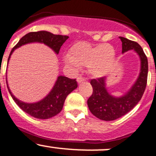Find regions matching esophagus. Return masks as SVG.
I'll use <instances>...</instances> for the list:
<instances>
[{
    "label": "esophagus",
    "instance_id": "1",
    "mask_svg": "<svg viewBox=\"0 0 156 156\" xmlns=\"http://www.w3.org/2000/svg\"><path fill=\"white\" fill-rule=\"evenodd\" d=\"M85 79L83 77H78V78H77V81H78V84H80V83L83 82V81H85Z\"/></svg>",
    "mask_w": 156,
    "mask_h": 156
}]
</instances>
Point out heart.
I'll use <instances>...</instances> for the list:
<instances>
[{"label": "heart", "mask_w": 156, "mask_h": 156, "mask_svg": "<svg viewBox=\"0 0 156 156\" xmlns=\"http://www.w3.org/2000/svg\"><path fill=\"white\" fill-rule=\"evenodd\" d=\"M115 50L112 45L102 44L91 46L81 41L70 48L65 56V62L75 72L81 66L88 67L90 75L94 78H101L112 71L115 63Z\"/></svg>", "instance_id": "obj_1"}]
</instances>
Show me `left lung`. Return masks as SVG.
I'll use <instances>...</instances> for the list:
<instances>
[{
	"mask_svg": "<svg viewBox=\"0 0 156 156\" xmlns=\"http://www.w3.org/2000/svg\"><path fill=\"white\" fill-rule=\"evenodd\" d=\"M122 54L133 50L140 58L139 76L129 91L119 97L112 95L106 88L105 77L91 80L93 93L88 99L90 112L101 120L113 121L125 115L139 103L145 91L148 77V59L140 45L135 41L119 37Z\"/></svg>",
	"mask_w": 156,
	"mask_h": 156,
	"instance_id": "obj_1",
	"label": "left lung"
}]
</instances>
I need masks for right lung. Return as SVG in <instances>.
Here are the masks:
<instances>
[{"label":"right lung","mask_w":156,"mask_h":156,"mask_svg":"<svg viewBox=\"0 0 156 156\" xmlns=\"http://www.w3.org/2000/svg\"><path fill=\"white\" fill-rule=\"evenodd\" d=\"M68 38V36L56 35L46 30L30 32L21 37L18 43L11 50L8 58V65L14 50L23 45L30 43L44 44L51 48L57 55H58L61 47ZM6 81L10 94L16 104L26 113L39 119H50L61 112L67 96L78 87L76 79H70L67 77L59 75L52 89L44 98L37 102L27 103L16 98L8 87L7 78Z\"/></svg>","instance_id":"right-lung-1"}]
</instances>
